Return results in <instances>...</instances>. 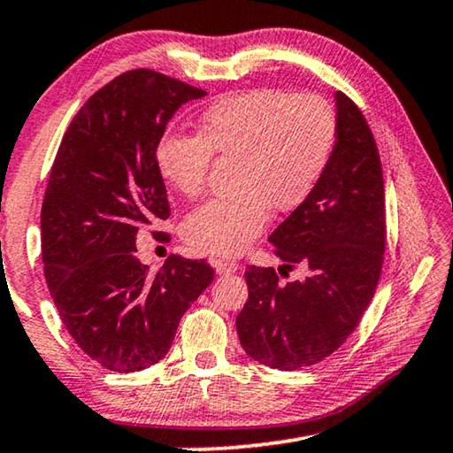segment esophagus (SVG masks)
Returning a JSON list of instances; mask_svg holds the SVG:
<instances>
[{
	"mask_svg": "<svg viewBox=\"0 0 453 453\" xmlns=\"http://www.w3.org/2000/svg\"><path fill=\"white\" fill-rule=\"evenodd\" d=\"M213 265L218 274H234V272L240 270V264L234 260H227V257H215Z\"/></svg>",
	"mask_w": 453,
	"mask_h": 453,
	"instance_id": "34e87169",
	"label": "esophagus"
}]
</instances>
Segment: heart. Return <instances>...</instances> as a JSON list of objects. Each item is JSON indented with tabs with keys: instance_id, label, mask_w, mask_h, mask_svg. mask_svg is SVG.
Wrapping results in <instances>:
<instances>
[{
	"instance_id": "b5f03b06",
	"label": "heart",
	"mask_w": 453,
	"mask_h": 453,
	"mask_svg": "<svg viewBox=\"0 0 453 453\" xmlns=\"http://www.w3.org/2000/svg\"><path fill=\"white\" fill-rule=\"evenodd\" d=\"M339 141L334 106L319 95L260 88L213 103L197 136L169 133L155 149L161 177L185 197H199L218 159H235L232 197L193 211L183 235L193 248L238 254L262 234L270 210L288 213L319 188Z\"/></svg>"
}]
</instances>
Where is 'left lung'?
Listing matches in <instances>:
<instances>
[{
    "instance_id": "1",
    "label": "left lung",
    "mask_w": 453,
    "mask_h": 453,
    "mask_svg": "<svg viewBox=\"0 0 453 453\" xmlns=\"http://www.w3.org/2000/svg\"><path fill=\"white\" fill-rule=\"evenodd\" d=\"M339 141L325 177L268 242L284 265L246 270L248 303L235 319L254 361L280 371L320 363L355 333L383 268V169L363 112L336 92ZM296 265L304 280L282 283Z\"/></svg>"
}]
</instances>
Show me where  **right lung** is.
<instances>
[{
	"mask_svg": "<svg viewBox=\"0 0 453 453\" xmlns=\"http://www.w3.org/2000/svg\"><path fill=\"white\" fill-rule=\"evenodd\" d=\"M205 90L161 72H123L72 119L42 203V262L62 325L100 367L159 363L179 320L211 284L205 257L169 256L157 274L136 257V234L169 218L155 149L179 106ZM157 242L167 232L150 229Z\"/></svg>",
	"mask_w": 453,
	"mask_h": 453,
	"instance_id": "add662e5",
	"label": "right lung"
}]
</instances>
